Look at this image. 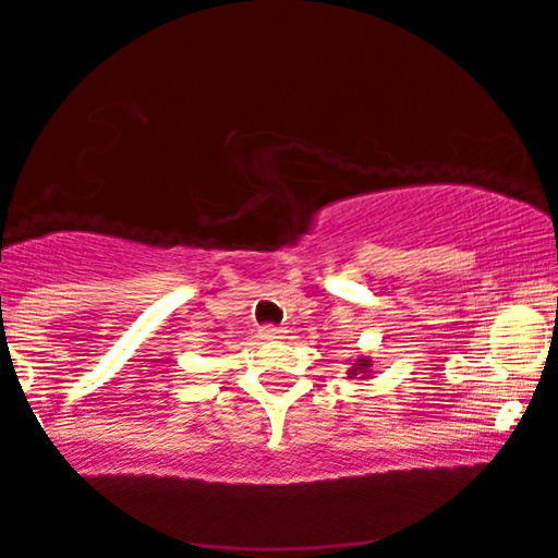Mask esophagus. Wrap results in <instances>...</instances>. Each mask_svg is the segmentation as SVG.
Returning <instances> with one entry per match:
<instances>
[{
  "label": "esophagus",
  "instance_id": "1",
  "mask_svg": "<svg viewBox=\"0 0 558 558\" xmlns=\"http://www.w3.org/2000/svg\"><path fill=\"white\" fill-rule=\"evenodd\" d=\"M282 332H286V330H280V327H276V325H263V327H260V338H263L265 342L282 340Z\"/></svg>",
  "mask_w": 558,
  "mask_h": 558
}]
</instances>
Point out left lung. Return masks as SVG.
<instances>
[{
  "mask_svg": "<svg viewBox=\"0 0 558 558\" xmlns=\"http://www.w3.org/2000/svg\"><path fill=\"white\" fill-rule=\"evenodd\" d=\"M367 373H369V360H365V357H360L355 365H352V369L348 375H360V377H367Z\"/></svg>",
  "mask_w": 558,
  "mask_h": 558,
  "instance_id": "left-lung-1",
  "label": "left lung"
}]
</instances>
